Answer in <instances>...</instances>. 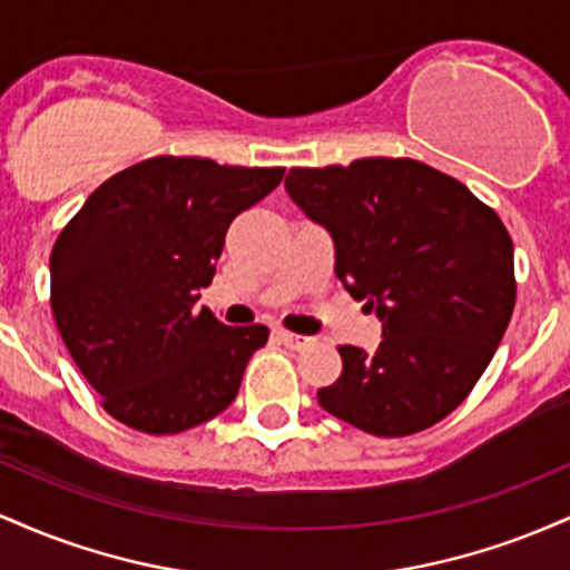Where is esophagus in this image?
<instances>
[{
    "label": "esophagus",
    "instance_id": "obj_1",
    "mask_svg": "<svg viewBox=\"0 0 570 570\" xmlns=\"http://www.w3.org/2000/svg\"><path fill=\"white\" fill-rule=\"evenodd\" d=\"M273 335H276V340H278L281 345H286V348H292V351L305 348V345L311 343V340H307V337L294 335V332H286V330H276V332H273Z\"/></svg>",
    "mask_w": 570,
    "mask_h": 570
}]
</instances>
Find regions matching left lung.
Here are the masks:
<instances>
[{"instance_id": "obj_1", "label": "left lung", "mask_w": 570, "mask_h": 570, "mask_svg": "<svg viewBox=\"0 0 570 570\" xmlns=\"http://www.w3.org/2000/svg\"><path fill=\"white\" fill-rule=\"evenodd\" d=\"M286 193L335 244V273L383 324L375 353L340 345L318 404L375 436L450 415L499 348L514 311V246L493 208L410 158L292 168Z\"/></svg>"}]
</instances>
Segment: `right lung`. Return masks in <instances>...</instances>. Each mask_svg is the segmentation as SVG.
<instances>
[{
	"instance_id": "add662e5",
	"label": "right lung",
	"mask_w": 570,
	"mask_h": 570,
	"mask_svg": "<svg viewBox=\"0 0 570 570\" xmlns=\"http://www.w3.org/2000/svg\"><path fill=\"white\" fill-rule=\"evenodd\" d=\"M284 168L149 158L90 193L50 254V305L104 410L144 434H179L233 404L267 326L195 307L230 222Z\"/></svg>"
}]
</instances>
